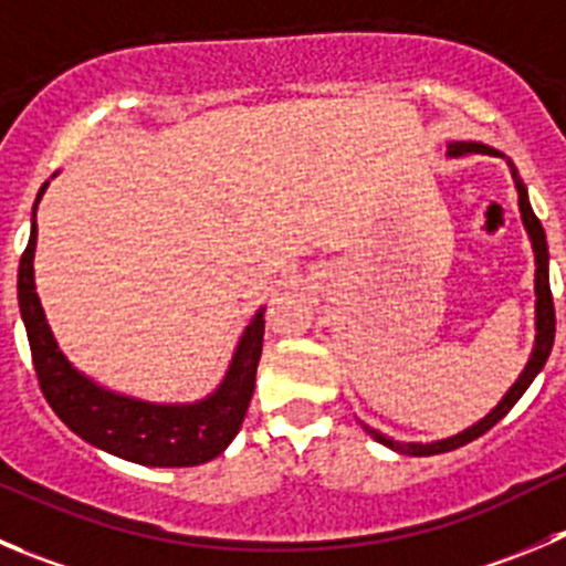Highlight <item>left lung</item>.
<instances>
[{"label": "left lung", "mask_w": 566, "mask_h": 566, "mask_svg": "<svg viewBox=\"0 0 566 566\" xmlns=\"http://www.w3.org/2000/svg\"><path fill=\"white\" fill-rule=\"evenodd\" d=\"M467 153L500 155V153H494L492 147H483V144H475V142L450 144V155H467ZM516 193H520L522 222H525V228H528L531 241H534V252H536V347H534V355H531V360H528V367L522 369V375L516 378V384L511 386L509 395L500 400V406L494 408L486 419H481L478 424L467 428L464 433L450 436V439H444V441H433V444H402V441H391L389 436L367 428L373 439H378L380 444H386V448L397 450V453H408V455L450 453V450L461 448V444H467V441L478 439V436H483L489 428H494V424H497L500 419H503L505 413L514 408V402L525 395V389L531 386V380H534L536 375L542 373V367H545L547 355H551V349H553V338H556V308H553L551 274H547V239H545V228H542V222L536 219L534 208H531V202H528V191H525V186H522L520 180H516Z\"/></svg>", "instance_id": "obj_1"}]
</instances>
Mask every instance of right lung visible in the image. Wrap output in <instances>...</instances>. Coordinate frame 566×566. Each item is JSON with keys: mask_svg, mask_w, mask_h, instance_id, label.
Masks as SVG:
<instances>
[{"mask_svg": "<svg viewBox=\"0 0 566 566\" xmlns=\"http://www.w3.org/2000/svg\"><path fill=\"white\" fill-rule=\"evenodd\" d=\"M35 233L38 228L32 222L30 244L21 252L19 263V308L30 338L32 367L52 411L80 439L136 464L197 467L217 459L239 433L250 408L263 347V311L244 331L228 378L208 400L193 406H153V402L111 395L74 373L52 338L32 280Z\"/></svg>", "mask_w": 566, "mask_h": 566, "instance_id": "obj_1", "label": "right lung"}]
</instances>
